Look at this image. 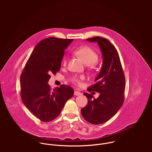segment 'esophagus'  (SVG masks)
<instances>
[{
	"label": "esophagus",
	"instance_id": "obj_1",
	"mask_svg": "<svg viewBox=\"0 0 152 152\" xmlns=\"http://www.w3.org/2000/svg\"><path fill=\"white\" fill-rule=\"evenodd\" d=\"M81 95V93L79 91H75L74 92V95H76V96H79V95Z\"/></svg>",
	"mask_w": 152,
	"mask_h": 152
}]
</instances>
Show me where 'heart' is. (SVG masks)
Instances as JSON below:
<instances>
[{"mask_svg": "<svg viewBox=\"0 0 152 152\" xmlns=\"http://www.w3.org/2000/svg\"><path fill=\"white\" fill-rule=\"evenodd\" d=\"M74 53L76 55L81 58V59L83 60L86 65H93L98 61V55L97 53L89 46H81L77 48L75 50ZM66 63V58L64 57L63 61V64L65 65ZM84 78V77L83 75H74L71 78V81L74 83L80 84L81 81Z\"/></svg>", "mask_w": 152, "mask_h": 152, "instance_id": "1", "label": "heart"}]
</instances>
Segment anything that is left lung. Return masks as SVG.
<instances>
[{
    "mask_svg": "<svg viewBox=\"0 0 152 152\" xmlns=\"http://www.w3.org/2000/svg\"><path fill=\"white\" fill-rule=\"evenodd\" d=\"M87 42L97 43L102 56V65L95 80V84L88 89L99 93L95 99L88 93V104L81 109L87 122L99 125L111 119L122 107L124 96L125 78L118 51L108 40L101 37L87 39Z\"/></svg>",
    "mask_w": 152,
    "mask_h": 152,
    "instance_id": "left-lung-1",
    "label": "left lung"
}]
</instances>
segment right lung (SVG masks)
Listing matches in <instances>:
<instances>
[{
    "label": "right lung",
    "mask_w": 152,
    "mask_h": 152,
    "mask_svg": "<svg viewBox=\"0 0 152 152\" xmlns=\"http://www.w3.org/2000/svg\"><path fill=\"white\" fill-rule=\"evenodd\" d=\"M73 39L49 37L34 47L20 76L23 104L35 116L49 122L61 113L66 102L74 95L69 86L50 88V74L60 71L64 50Z\"/></svg>",
    "instance_id": "add662e5"
}]
</instances>
